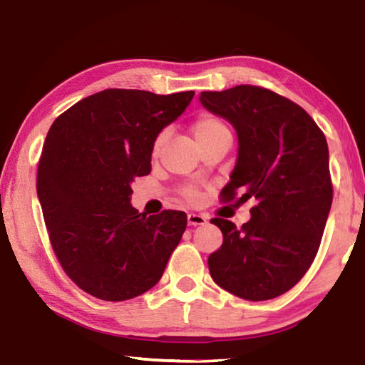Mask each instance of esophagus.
<instances>
[{
	"mask_svg": "<svg viewBox=\"0 0 365 365\" xmlns=\"http://www.w3.org/2000/svg\"><path fill=\"white\" fill-rule=\"evenodd\" d=\"M207 223V217L200 215V214H189L187 215V225L190 227H199V225H205Z\"/></svg>",
	"mask_w": 365,
	"mask_h": 365,
	"instance_id": "obj_1",
	"label": "esophagus"
}]
</instances>
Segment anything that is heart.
Listing matches in <instances>:
<instances>
[{
    "label": "heart",
    "mask_w": 365,
    "mask_h": 365,
    "mask_svg": "<svg viewBox=\"0 0 365 365\" xmlns=\"http://www.w3.org/2000/svg\"><path fill=\"white\" fill-rule=\"evenodd\" d=\"M220 133H230V130H228V127L223 124V122L215 115L202 114L200 117L195 119V122L192 124V135L195 138V142H197L199 145L207 142V140L220 135ZM165 140H166V132H161L160 135L155 138L153 155L160 153V150H161V147H163ZM187 197L194 199L195 194L187 192Z\"/></svg>",
    "instance_id": "obj_1"
}]
</instances>
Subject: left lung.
<instances>
[{
	"label": "left lung",
	"instance_id": "obj_1",
	"mask_svg": "<svg viewBox=\"0 0 365 365\" xmlns=\"http://www.w3.org/2000/svg\"><path fill=\"white\" fill-rule=\"evenodd\" d=\"M199 99L237 130L223 200L237 192L241 204L256 200L241 228L212 218L223 243L209 256L210 276L240 299H276L304 277L319 248L333 202L327 138L300 106L264 88L240 85Z\"/></svg>",
	"mask_w": 365,
	"mask_h": 365
}]
</instances>
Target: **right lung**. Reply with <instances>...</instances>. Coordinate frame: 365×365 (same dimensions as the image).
Here are the masks:
<instances>
[{"mask_svg":"<svg viewBox=\"0 0 365 365\" xmlns=\"http://www.w3.org/2000/svg\"><path fill=\"white\" fill-rule=\"evenodd\" d=\"M194 91L104 89L55 119L37 170V197L63 271L101 300L133 299L158 284L187 225L179 210L145 217L132 182L151 171L155 138Z\"/></svg>","mask_w":365,"mask_h":365,"instance_id":"1","label":"right lung"}]
</instances>
